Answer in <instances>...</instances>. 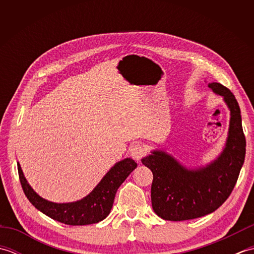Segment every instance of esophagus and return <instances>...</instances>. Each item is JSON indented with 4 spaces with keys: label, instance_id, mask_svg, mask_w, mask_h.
Here are the masks:
<instances>
[{
    "label": "esophagus",
    "instance_id": "esophagus-1",
    "mask_svg": "<svg viewBox=\"0 0 254 254\" xmlns=\"http://www.w3.org/2000/svg\"><path fill=\"white\" fill-rule=\"evenodd\" d=\"M130 155L133 159H135L137 161L141 160L143 156L145 155V148L143 147V145L138 144V143L133 145L130 149Z\"/></svg>",
    "mask_w": 254,
    "mask_h": 254
}]
</instances>
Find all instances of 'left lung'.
Wrapping results in <instances>:
<instances>
[{"instance_id":"8db88e82","label":"left lung","mask_w":254,"mask_h":254,"mask_svg":"<svg viewBox=\"0 0 254 254\" xmlns=\"http://www.w3.org/2000/svg\"><path fill=\"white\" fill-rule=\"evenodd\" d=\"M230 110L228 137L222 154L205 167L189 169L164 150H153L142 159L153 172L152 206L166 220L194 219L213 213L233 192L245 163L246 137L240 108L233 93L219 83H209Z\"/></svg>"}]
</instances>
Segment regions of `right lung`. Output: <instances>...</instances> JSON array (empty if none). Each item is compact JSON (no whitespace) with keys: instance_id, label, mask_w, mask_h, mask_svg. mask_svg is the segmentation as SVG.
Segmentation results:
<instances>
[{"instance_id":"add662e5","label":"right lung","mask_w":254,"mask_h":254,"mask_svg":"<svg viewBox=\"0 0 254 254\" xmlns=\"http://www.w3.org/2000/svg\"><path fill=\"white\" fill-rule=\"evenodd\" d=\"M136 166L137 164L131 158L119 161L87 196L71 203H53L42 198L27 182L19 163L17 169L25 195L37 209L65 225L83 226L101 222L109 215L117 190Z\"/></svg>"}]
</instances>
